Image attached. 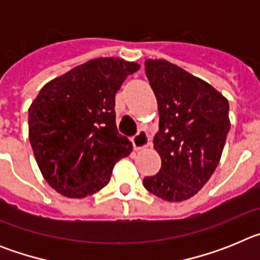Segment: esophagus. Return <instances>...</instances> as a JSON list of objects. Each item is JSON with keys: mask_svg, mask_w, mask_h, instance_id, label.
I'll return each mask as SVG.
<instances>
[{"mask_svg": "<svg viewBox=\"0 0 260 260\" xmlns=\"http://www.w3.org/2000/svg\"><path fill=\"white\" fill-rule=\"evenodd\" d=\"M132 143L134 146V150H143L150 146V135L144 130H139L134 137L132 138Z\"/></svg>", "mask_w": 260, "mask_h": 260, "instance_id": "1", "label": "esophagus"}]
</instances>
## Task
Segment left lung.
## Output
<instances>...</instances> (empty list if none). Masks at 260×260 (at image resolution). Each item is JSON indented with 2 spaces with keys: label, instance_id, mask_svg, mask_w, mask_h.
Here are the masks:
<instances>
[{
  "label": "left lung",
  "instance_id": "left-lung-1",
  "mask_svg": "<svg viewBox=\"0 0 260 260\" xmlns=\"http://www.w3.org/2000/svg\"><path fill=\"white\" fill-rule=\"evenodd\" d=\"M144 66L157 99L153 147L161 168L143 185L164 201H185L206 185L219 164L231 128L229 103L207 82L165 59H147Z\"/></svg>",
  "mask_w": 260,
  "mask_h": 260
}]
</instances>
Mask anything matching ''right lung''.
Listing matches in <instances>:
<instances>
[{"instance_id":"1","label":"right lung","mask_w":260,"mask_h":260,"mask_svg":"<svg viewBox=\"0 0 260 260\" xmlns=\"http://www.w3.org/2000/svg\"><path fill=\"white\" fill-rule=\"evenodd\" d=\"M139 69L122 58H95L50 80L28 109V130L45 181L68 198L108 185L133 144L117 130L114 98Z\"/></svg>"}]
</instances>
